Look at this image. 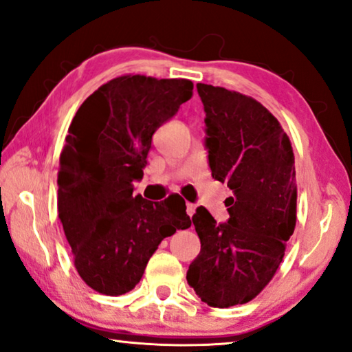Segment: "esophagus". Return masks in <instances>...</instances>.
Returning a JSON list of instances; mask_svg holds the SVG:
<instances>
[{"label":"esophagus","mask_w":352,"mask_h":352,"mask_svg":"<svg viewBox=\"0 0 352 352\" xmlns=\"http://www.w3.org/2000/svg\"><path fill=\"white\" fill-rule=\"evenodd\" d=\"M186 213L192 217V214L196 213V206H194V204H186Z\"/></svg>","instance_id":"obj_1"}]
</instances>
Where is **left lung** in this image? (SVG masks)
Returning <instances> with one entry per match:
<instances>
[{
    "mask_svg": "<svg viewBox=\"0 0 352 352\" xmlns=\"http://www.w3.org/2000/svg\"><path fill=\"white\" fill-rule=\"evenodd\" d=\"M206 110L208 164L214 180L232 191L228 223L206 207L192 214L201 253L186 280L214 308L242 305L275 276L296 229L297 183L291 140L254 98L197 83Z\"/></svg>",
    "mask_w": 352,
    "mask_h": 352,
    "instance_id": "8db88e82",
    "label": "left lung"
}]
</instances>
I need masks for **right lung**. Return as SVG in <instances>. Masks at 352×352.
<instances>
[{
    "label": "right lung",
    "instance_id": "add662e5",
    "mask_svg": "<svg viewBox=\"0 0 352 352\" xmlns=\"http://www.w3.org/2000/svg\"><path fill=\"white\" fill-rule=\"evenodd\" d=\"M192 96L188 78L118 76L72 118L58 169V217L88 286L106 296L134 289L158 245L191 226L185 201L133 194L151 138Z\"/></svg>",
    "mask_w": 352,
    "mask_h": 352
}]
</instances>
